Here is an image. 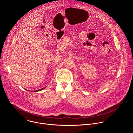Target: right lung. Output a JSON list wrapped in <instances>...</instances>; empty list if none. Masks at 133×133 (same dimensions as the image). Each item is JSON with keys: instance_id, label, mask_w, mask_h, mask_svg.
I'll return each instance as SVG.
<instances>
[{"instance_id": "1", "label": "right lung", "mask_w": 133, "mask_h": 133, "mask_svg": "<svg viewBox=\"0 0 133 133\" xmlns=\"http://www.w3.org/2000/svg\"><path fill=\"white\" fill-rule=\"evenodd\" d=\"M44 88H42V89H39V90H35V91H39V90H42V89H43Z\"/></svg>"}]
</instances>
